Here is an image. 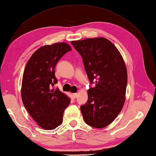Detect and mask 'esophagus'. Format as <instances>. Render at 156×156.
Returning <instances> with one entry per match:
<instances>
[{
  "mask_svg": "<svg viewBox=\"0 0 156 156\" xmlns=\"http://www.w3.org/2000/svg\"><path fill=\"white\" fill-rule=\"evenodd\" d=\"M72 95H73V97L74 98H77V93H73V94H72Z\"/></svg>",
  "mask_w": 156,
  "mask_h": 156,
  "instance_id": "obj_1",
  "label": "esophagus"
}]
</instances>
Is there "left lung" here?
<instances>
[{"mask_svg":"<svg viewBox=\"0 0 156 156\" xmlns=\"http://www.w3.org/2000/svg\"><path fill=\"white\" fill-rule=\"evenodd\" d=\"M81 55L90 83L88 100L81 106L85 122L101 128L114 121L125 101L128 75L124 59L111 41L105 37L71 41Z\"/></svg>","mask_w":156,"mask_h":156,"instance_id":"8db88e82","label":"left lung"}]
</instances>
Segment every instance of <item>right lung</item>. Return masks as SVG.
Segmentation results:
<instances>
[{
    "label": "right lung",
    "mask_w": 156,
    "mask_h": 156,
    "mask_svg": "<svg viewBox=\"0 0 156 156\" xmlns=\"http://www.w3.org/2000/svg\"><path fill=\"white\" fill-rule=\"evenodd\" d=\"M71 50L65 42L40 48L30 57L25 67L22 82V100L26 109L37 125L53 130L62 124L70 98L59 89L55 67L59 60Z\"/></svg>",
    "instance_id": "1"
}]
</instances>
